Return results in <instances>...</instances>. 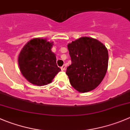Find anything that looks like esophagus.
<instances>
[{"label": "esophagus", "mask_w": 130, "mask_h": 130, "mask_svg": "<svg viewBox=\"0 0 130 130\" xmlns=\"http://www.w3.org/2000/svg\"><path fill=\"white\" fill-rule=\"evenodd\" d=\"M60 69H61L62 71H64V70H66V65H63V66L60 68Z\"/></svg>", "instance_id": "34e87169"}]
</instances>
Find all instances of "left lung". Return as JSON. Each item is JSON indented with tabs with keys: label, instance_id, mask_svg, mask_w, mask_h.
Masks as SVG:
<instances>
[{
	"label": "left lung",
	"instance_id": "1",
	"mask_svg": "<svg viewBox=\"0 0 130 130\" xmlns=\"http://www.w3.org/2000/svg\"><path fill=\"white\" fill-rule=\"evenodd\" d=\"M71 64L66 71L70 84L80 92L94 89L104 78L108 68V53L96 39L82 37L68 45Z\"/></svg>",
	"mask_w": 130,
	"mask_h": 130
}]
</instances>
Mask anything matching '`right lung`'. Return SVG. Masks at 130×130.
I'll list each match as a JSON object with an SVG mask.
<instances>
[{"mask_svg":"<svg viewBox=\"0 0 130 130\" xmlns=\"http://www.w3.org/2000/svg\"><path fill=\"white\" fill-rule=\"evenodd\" d=\"M52 43L43 39H33L20 52L18 64L22 75L29 82L36 86L50 84L60 71L56 57L52 52Z\"/></svg>","mask_w":130,"mask_h":130,"instance_id":"1","label":"right lung"}]
</instances>
